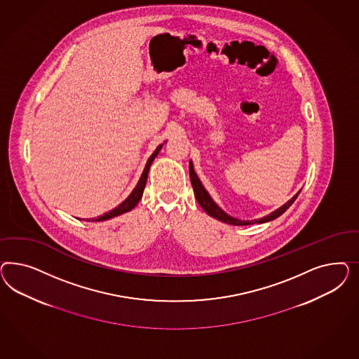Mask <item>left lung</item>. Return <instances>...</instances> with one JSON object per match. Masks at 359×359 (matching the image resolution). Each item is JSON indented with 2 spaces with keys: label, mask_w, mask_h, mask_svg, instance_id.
<instances>
[{
  "label": "left lung",
  "mask_w": 359,
  "mask_h": 359,
  "mask_svg": "<svg viewBox=\"0 0 359 359\" xmlns=\"http://www.w3.org/2000/svg\"><path fill=\"white\" fill-rule=\"evenodd\" d=\"M189 176H191V183H192V187H194L196 200L198 201V204L207 212L208 215H209L210 217L217 218V219L222 221V222H226V224H230V225H238V226L252 225V224H263V222H269V221H272V219L282 216L283 213L294 204V200L297 198V196L300 194V191H299L287 204H284L283 207L276 209L275 212H272L271 215H269V216H266V217L259 218V219H254V221H241V219H237V218L230 217L229 215H226V213H225L221 208L218 207L217 204L212 200V197L209 196V194L205 191V188L201 184V182L198 180L195 170H194V164H192V162H189Z\"/></svg>",
  "instance_id": "left-lung-1"
}]
</instances>
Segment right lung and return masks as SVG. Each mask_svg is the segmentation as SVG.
I'll use <instances>...</instances> for the list:
<instances>
[{"label": "right lung", "mask_w": 359, "mask_h": 359, "mask_svg": "<svg viewBox=\"0 0 359 359\" xmlns=\"http://www.w3.org/2000/svg\"><path fill=\"white\" fill-rule=\"evenodd\" d=\"M161 149H162V144H161V146H158V147H156V150L152 152L151 156L149 158L147 163L144 165V170H143V172H142L141 179H140L138 184L135 185V188L133 189V192L129 195V197H128L123 203H121L118 207L114 208L113 210H110V212L105 213V215H102V216H100V217L92 218V221H105V219H109V218L120 216L122 213H126V212L131 210L133 208L135 207V205L140 203L142 195H143L144 185H146V182H147V175H149L150 165H151L152 161L155 159V156H156V155L159 154V151H161Z\"/></svg>", "instance_id": "1"}]
</instances>
